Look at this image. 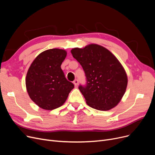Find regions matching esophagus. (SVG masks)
<instances>
[{
    "mask_svg": "<svg viewBox=\"0 0 155 155\" xmlns=\"http://www.w3.org/2000/svg\"><path fill=\"white\" fill-rule=\"evenodd\" d=\"M73 84H74V85H75V87H77L78 85V80L77 79H75L73 81Z\"/></svg>",
    "mask_w": 155,
    "mask_h": 155,
    "instance_id": "1",
    "label": "esophagus"
}]
</instances>
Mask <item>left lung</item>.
<instances>
[{
  "instance_id": "left-lung-1",
  "label": "left lung",
  "mask_w": 155,
  "mask_h": 155,
  "mask_svg": "<svg viewBox=\"0 0 155 155\" xmlns=\"http://www.w3.org/2000/svg\"><path fill=\"white\" fill-rule=\"evenodd\" d=\"M71 52L85 74L86 84L80 85L78 89L87 104L101 111L115 107L124 95L128 82L126 72L117 58L97 44L74 48Z\"/></svg>"
}]
</instances>
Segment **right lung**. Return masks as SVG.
I'll return each mask as SVG.
<instances>
[{
    "label": "right lung",
    "instance_id": "right-lung-1",
    "mask_svg": "<svg viewBox=\"0 0 155 155\" xmlns=\"http://www.w3.org/2000/svg\"><path fill=\"white\" fill-rule=\"evenodd\" d=\"M66 54L63 49L46 50L34 59L28 70L26 90L31 99L42 109L52 110L62 106L74 88L61 68Z\"/></svg>",
    "mask_w": 155,
    "mask_h": 155
}]
</instances>
